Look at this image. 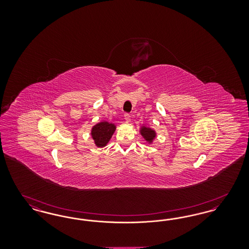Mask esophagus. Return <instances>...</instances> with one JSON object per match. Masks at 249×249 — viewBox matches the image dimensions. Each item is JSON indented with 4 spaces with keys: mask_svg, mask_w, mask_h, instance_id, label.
Here are the masks:
<instances>
[{
    "mask_svg": "<svg viewBox=\"0 0 249 249\" xmlns=\"http://www.w3.org/2000/svg\"><path fill=\"white\" fill-rule=\"evenodd\" d=\"M124 119L126 120V122H130V114H128V113H126L125 115H124Z\"/></svg>",
    "mask_w": 249,
    "mask_h": 249,
    "instance_id": "1",
    "label": "esophagus"
}]
</instances>
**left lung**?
Wrapping results in <instances>:
<instances>
[{
	"label": "left lung",
	"instance_id": "left-lung-1",
	"mask_svg": "<svg viewBox=\"0 0 249 249\" xmlns=\"http://www.w3.org/2000/svg\"><path fill=\"white\" fill-rule=\"evenodd\" d=\"M140 132H141V135L144 138V140L146 142H153V140H154L155 137H156V132H155L154 130H152V129H150L148 127L142 126L141 130H140Z\"/></svg>",
	"mask_w": 249,
	"mask_h": 249
}]
</instances>
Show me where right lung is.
I'll return each instance as SVG.
<instances>
[{
    "label": "right lung",
    "instance_id": "1",
    "mask_svg": "<svg viewBox=\"0 0 249 249\" xmlns=\"http://www.w3.org/2000/svg\"><path fill=\"white\" fill-rule=\"evenodd\" d=\"M116 130V125L107 121H102L93 126L91 130V136L95 144L98 147H104L111 139Z\"/></svg>",
    "mask_w": 249,
    "mask_h": 249
}]
</instances>
